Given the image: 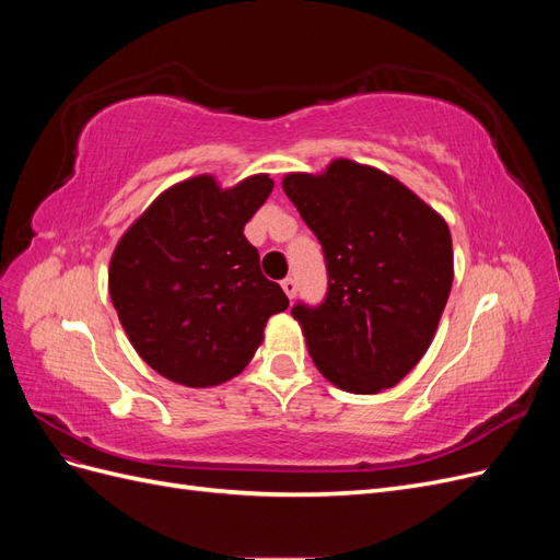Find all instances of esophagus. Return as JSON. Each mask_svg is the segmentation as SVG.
I'll return each mask as SVG.
<instances>
[{
    "label": "esophagus",
    "mask_w": 560,
    "mask_h": 560,
    "mask_svg": "<svg viewBox=\"0 0 560 560\" xmlns=\"http://www.w3.org/2000/svg\"><path fill=\"white\" fill-rule=\"evenodd\" d=\"M282 290H284V294H287V296L294 299V296H296V290H299V287H296V280H294V278H284V280H282Z\"/></svg>",
    "instance_id": "1"
}]
</instances>
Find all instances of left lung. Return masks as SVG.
Segmentation results:
<instances>
[{
    "label": "left lung",
    "mask_w": 560,
    "mask_h": 560,
    "mask_svg": "<svg viewBox=\"0 0 560 560\" xmlns=\"http://www.w3.org/2000/svg\"><path fill=\"white\" fill-rule=\"evenodd\" d=\"M282 189L317 235L327 299L292 308L319 374L354 395L397 385L428 352L453 284L444 217L378 167L348 159Z\"/></svg>",
    "instance_id": "left-lung-1"
}]
</instances>
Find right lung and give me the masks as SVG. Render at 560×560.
I'll list each match as a JSON object with an SVG mask.
<instances>
[{"label": "right lung", "instance_id": "add662e5", "mask_svg": "<svg viewBox=\"0 0 560 560\" xmlns=\"http://www.w3.org/2000/svg\"><path fill=\"white\" fill-rule=\"evenodd\" d=\"M270 191L268 175L229 189L212 175L184 179L118 241L109 296L132 348L163 378L210 387L238 376L268 317L290 306L243 233Z\"/></svg>", "mask_w": 560, "mask_h": 560}]
</instances>
